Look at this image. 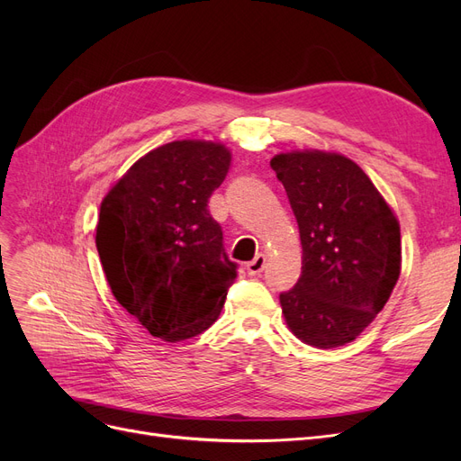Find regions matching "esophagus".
Here are the masks:
<instances>
[{
    "mask_svg": "<svg viewBox=\"0 0 461 461\" xmlns=\"http://www.w3.org/2000/svg\"><path fill=\"white\" fill-rule=\"evenodd\" d=\"M265 256L263 254H258L252 261H248L246 263V271H248V275H252V276H256V275H259L263 269H265Z\"/></svg>",
    "mask_w": 461,
    "mask_h": 461,
    "instance_id": "esophagus-1",
    "label": "esophagus"
}]
</instances>
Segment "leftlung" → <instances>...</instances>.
<instances>
[{"instance_id": "obj_1", "label": "left lung", "mask_w": 461, "mask_h": 461, "mask_svg": "<svg viewBox=\"0 0 461 461\" xmlns=\"http://www.w3.org/2000/svg\"><path fill=\"white\" fill-rule=\"evenodd\" d=\"M302 240V275L281 292L290 330L305 344L352 342L400 276V227L371 178L339 153L292 151L271 159Z\"/></svg>"}]
</instances>
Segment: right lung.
Listing matches in <instances>:
<instances>
[{
  "label": "right lung",
  "instance_id": "obj_1",
  "mask_svg": "<svg viewBox=\"0 0 461 461\" xmlns=\"http://www.w3.org/2000/svg\"><path fill=\"white\" fill-rule=\"evenodd\" d=\"M229 165L221 144H165L102 202L95 246L107 283L151 337L178 342L212 327L239 275L207 209Z\"/></svg>",
  "mask_w": 461,
  "mask_h": 461
}]
</instances>
